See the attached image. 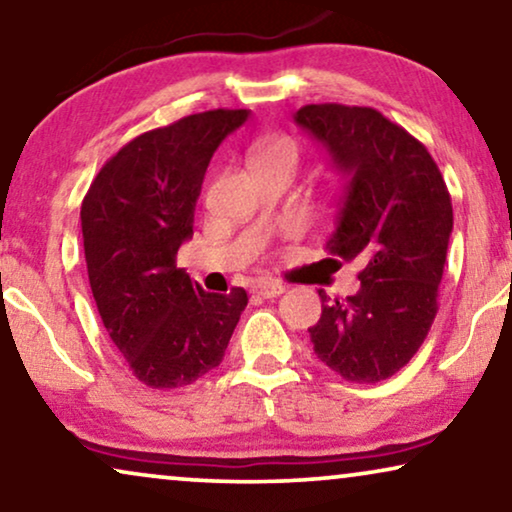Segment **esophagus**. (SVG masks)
<instances>
[{
    "label": "esophagus",
    "instance_id": "1",
    "mask_svg": "<svg viewBox=\"0 0 512 512\" xmlns=\"http://www.w3.org/2000/svg\"><path fill=\"white\" fill-rule=\"evenodd\" d=\"M284 291H286V286L275 284V282H261L254 286V293L261 298H277V296H282Z\"/></svg>",
    "mask_w": 512,
    "mask_h": 512
}]
</instances>
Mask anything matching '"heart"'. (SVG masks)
Masks as SVG:
<instances>
[{
    "instance_id": "1",
    "label": "heart",
    "mask_w": 512,
    "mask_h": 512,
    "mask_svg": "<svg viewBox=\"0 0 512 512\" xmlns=\"http://www.w3.org/2000/svg\"><path fill=\"white\" fill-rule=\"evenodd\" d=\"M300 160V149L293 139L279 137V139H263L254 146V163L256 170L270 165H289L296 170Z\"/></svg>"
}]
</instances>
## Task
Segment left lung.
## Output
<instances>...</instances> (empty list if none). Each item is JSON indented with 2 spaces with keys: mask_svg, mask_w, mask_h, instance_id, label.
Instances as JSON below:
<instances>
[{
  "mask_svg": "<svg viewBox=\"0 0 512 512\" xmlns=\"http://www.w3.org/2000/svg\"><path fill=\"white\" fill-rule=\"evenodd\" d=\"M293 118L347 177L328 254L363 263L354 296L319 291L314 354L342 380L382 382L417 354L436 319L450 191L426 146L377 109L305 104Z\"/></svg>",
  "mask_w": 512,
  "mask_h": 512,
  "instance_id": "left-lung-1",
  "label": "left lung"
}]
</instances>
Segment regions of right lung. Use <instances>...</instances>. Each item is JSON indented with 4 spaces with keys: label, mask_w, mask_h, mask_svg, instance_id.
Wrapping results in <instances>:
<instances>
[{
    "label": "right lung",
    "mask_w": 512,
    "mask_h": 512,
    "mask_svg": "<svg viewBox=\"0 0 512 512\" xmlns=\"http://www.w3.org/2000/svg\"><path fill=\"white\" fill-rule=\"evenodd\" d=\"M249 109H212L144 132L111 156L81 205L102 324L151 389L193 384L223 361L247 291L207 293L177 268L214 151Z\"/></svg>",
    "instance_id": "1"
}]
</instances>
